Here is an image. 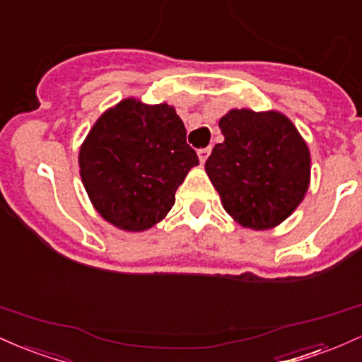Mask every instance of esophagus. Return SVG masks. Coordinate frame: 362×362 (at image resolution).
Wrapping results in <instances>:
<instances>
[{"label":"esophagus","instance_id":"34e87169","mask_svg":"<svg viewBox=\"0 0 362 362\" xmlns=\"http://www.w3.org/2000/svg\"><path fill=\"white\" fill-rule=\"evenodd\" d=\"M210 152H212V148H210V147H205V148L198 150V159H200L202 164H205V160L209 159Z\"/></svg>","mask_w":362,"mask_h":362}]
</instances>
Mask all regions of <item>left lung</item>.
<instances>
[{
    "mask_svg": "<svg viewBox=\"0 0 362 362\" xmlns=\"http://www.w3.org/2000/svg\"><path fill=\"white\" fill-rule=\"evenodd\" d=\"M224 141L205 162L226 212L250 229L280 224L310 185V150L280 112L233 109L218 121Z\"/></svg>",
    "mask_w": 362,
    "mask_h": 362,
    "instance_id": "obj_1",
    "label": "left lung"
}]
</instances>
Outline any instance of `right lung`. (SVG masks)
Returning a JSON list of instances; mask_svg holds the SVG:
<instances>
[{
    "instance_id": "right-lung-1",
    "label": "right lung",
    "mask_w": 362,
    "mask_h": 362,
    "mask_svg": "<svg viewBox=\"0 0 362 362\" xmlns=\"http://www.w3.org/2000/svg\"><path fill=\"white\" fill-rule=\"evenodd\" d=\"M78 164L97 212L119 229L145 230L173 209L198 156L174 107L127 99L97 119Z\"/></svg>"
}]
</instances>
